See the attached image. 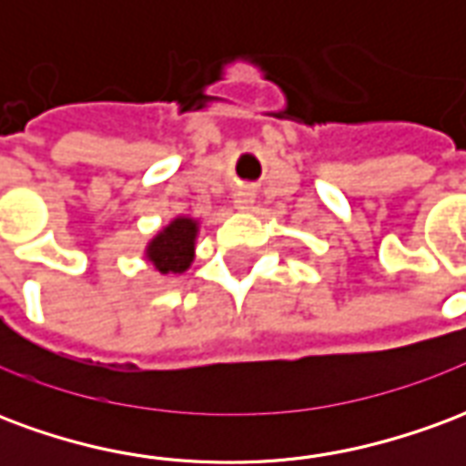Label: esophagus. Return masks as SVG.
I'll list each match as a JSON object with an SVG mask.
<instances>
[{
	"label": "esophagus",
	"instance_id": "esophagus-1",
	"mask_svg": "<svg viewBox=\"0 0 466 466\" xmlns=\"http://www.w3.org/2000/svg\"><path fill=\"white\" fill-rule=\"evenodd\" d=\"M252 194L249 192H237L234 194V204H237V209H249V204H252Z\"/></svg>",
	"mask_w": 466,
	"mask_h": 466
}]
</instances>
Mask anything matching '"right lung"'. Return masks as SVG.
<instances>
[{"instance_id":"obj_1","label":"right lung","mask_w":466,"mask_h":466,"mask_svg":"<svg viewBox=\"0 0 466 466\" xmlns=\"http://www.w3.org/2000/svg\"><path fill=\"white\" fill-rule=\"evenodd\" d=\"M194 234H197V222L192 219H174L169 227H164L157 234L147 249V257L162 274H182L194 254Z\"/></svg>"}]
</instances>
